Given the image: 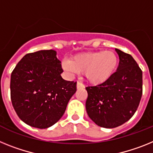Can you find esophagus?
Returning <instances> with one entry per match:
<instances>
[{"label":"esophagus","mask_w":153,"mask_h":153,"mask_svg":"<svg viewBox=\"0 0 153 153\" xmlns=\"http://www.w3.org/2000/svg\"><path fill=\"white\" fill-rule=\"evenodd\" d=\"M76 88H77V89H81V88H84L85 86H84V85L82 84V83H80V82H77Z\"/></svg>","instance_id":"esophagus-1"}]
</instances>
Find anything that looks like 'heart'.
Wrapping results in <instances>:
<instances>
[{"instance_id":"heart-1","label":"heart","mask_w":153,"mask_h":153,"mask_svg":"<svg viewBox=\"0 0 153 153\" xmlns=\"http://www.w3.org/2000/svg\"><path fill=\"white\" fill-rule=\"evenodd\" d=\"M119 63L117 54L112 51L81 53L71 60L65 59L62 68L69 75L83 73L88 82L101 85L108 81L116 70Z\"/></svg>"}]
</instances>
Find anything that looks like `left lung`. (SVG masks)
Returning a JSON list of instances; mask_svg holds the SVG:
<instances>
[{"instance_id":"1","label":"left lung","mask_w":153,"mask_h":153,"mask_svg":"<svg viewBox=\"0 0 153 153\" xmlns=\"http://www.w3.org/2000/svg\"><path fill=\"white\" fill-rule=\"evenodd\" d=\"M119 63L105 82L86 87L85 108L90 119L100 127L112 128L129 120L143 95V71L130 54L115 48Z\"/></svg>"}]
</instances>
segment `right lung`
<instances>
[{
  "label": "right lung",
  "mask_w": 153,
  "mask_h": 153,
  "mask_svg": "<svg viewBox=\"0 0 153 153\" xmlns=\"http://www.w3.org/2000/svg\"><path fill=\"white\" fill-rule=\"evenodd\" d=\"M54 50L25 54L10 76V99L21 120L47 128L64 115L76 91V82L62 78V64Z\"/></svg>",
  "instance_id": "1"
}]
</instances>
